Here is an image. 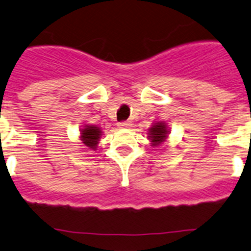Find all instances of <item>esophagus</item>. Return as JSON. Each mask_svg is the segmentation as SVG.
Listing matches in <instances>:
<instances>
[{"instance_id": "34e87169", "label": "esophagus", "mask_w": 251, "mask_h": 251, "mask_svg": "<svg viewBox=\"0 0 251 251\" xmlns=\"http://www.w3.org/2000/svg\"><path fill=\"white\" fill-rule=\"evenodd\" d=\"M119 127L120 128H125V127H130L131 126V123L130 121H121V123H119Z\"/></svg>"}]
</instances>
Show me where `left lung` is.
<instances>
[{"mask_svg": "<svg viewBox=\"0 0 251 251\" xmlns=\"http://www.w3.org/2000/svg\"><path fill=\"white\" fill-rule=\"evenodd\" d=\"M168 128L164 123H157L150 128L148 133H150V140L152 142V146H159L160 143L164 142L165 138L168 137Z\"/></svg>", "mask_w": 251, "mask_h": 251, "instance_id": "1", "label": "left lung"}]
</instances>
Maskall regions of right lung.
<instances>
[{
  "mask_svg": "<svg viewBox=\"0 0 251 251\" xmlns=\"http://www.w3.org/2000/svg\"><path fill=\"white\" fill-rule=\"evenodd\" d=\"M101 131L100 127H97L94 125H86L84 128L81 130V140L82 143H84L86 147H89L91 150L97 148L98 141L100 138Z\"/></svg>",
  "mask_w": 251,
  "mask_h": 251,
  "instance_id": "add662e5",
  "label": "right lung"
}]
</instances>
